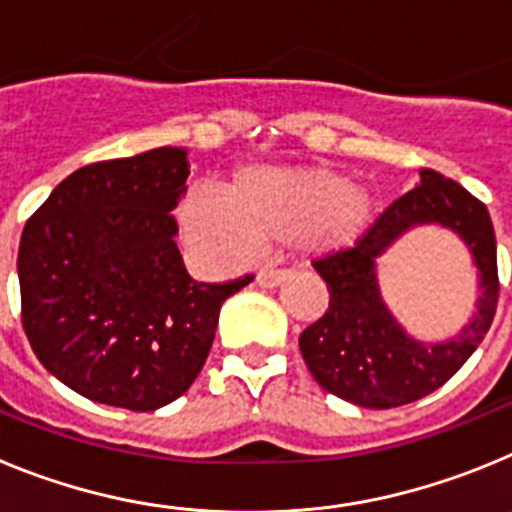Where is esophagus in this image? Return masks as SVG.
<instances>
[{
    "mask_svg": "<svg viewBox=\"0 0 512 512\" xmlns=\"http://www.w3.org/2000/svg\"><path fill=\"white\" fill-rule=\"evenodd\" d=\"M289 277H292V271L289 269H264L256 274V284L264 289H274V287H279V284L287 282Z\"/></svg>",
    "mask_w": 512,
    "mask_h": 512,
    "instance_id": "obj_1",
    "label": "esophagus"
}]
</instances>
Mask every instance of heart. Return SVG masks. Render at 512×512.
<instances>
[{
  "mask_svg": "<svg viewBox=\"0 0 512 512\" xmlns=\"http://www.w3.org/2000/svg\"><path fill=\"white\" fill-rule=\"evenodd\" d=\"M192 248L220 261L256 243H295L315 256L354 248L374 223V194L330 166H248L215 194L192 192L179 207Z\"/></svg>",
  "mask_w": 512,
  "mask_h": 512,
  "instance_id": "heart-1",
  "label": "heart"
}]
</instances>
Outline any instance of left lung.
<instances>
[{
    "instance_id": "1",
    "label": "left lung",
    "mask_w": 512,
    "mask_h": 512,
    "mask_svg": "<svg viewBox=\"0 0 512 512\" xmlns=\"http://www.w3.org/2000/svg\"><path fill=\"white\" fill-rule=\"evenodd\" d=\"M420 224H441L460 235L478 266V310L443 342H418L401 328L378 289L376 259ZM330 292L328 310L302 330L300 351L315 382L359 408L387 410L431 395L477 351L495 318L497 243L490 212L477 197L433 169L379 215L354 248L315 261Z\"/></svg>"
}]
</instances>
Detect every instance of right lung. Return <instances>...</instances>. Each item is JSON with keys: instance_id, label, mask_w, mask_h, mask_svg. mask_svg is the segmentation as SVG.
I'll list each match as a JSON object with an SVG mask.
<instances>
[{"instance_id": "add662e5", "label": "right lung", "mask_w": 512, "mask_h": 512, "mask_svg": "<svg viewBox=\"0 0 512 512\" xmlns=\"http://www.w3.org/2000/svg\"><path fill=\"white\" fill-rule=\"evenodd\" d=\"M187 148H153L66 176L22 230V328L40 364L112 408L148 413L192 387L220 307L253 277L194 282L171 215Z\"/></svg>"}]
</instances>
